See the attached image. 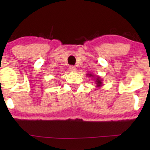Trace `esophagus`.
Here are the masks:
<instances>
[{"label":"esophagus","mask_w":150,"mask_h":150,"mask_svg":"<svg viewBox=\"0 0 150 150\" xmlns=\"http://www.w3.org/2000/svg\"><path fill=\"white\" fill-rule=\"evenodd\" d=\"M69 70L70 72H75L76 71V68L74 65H70L69 66Z\"/></svg>","instance_id":"1"}]
</instances>
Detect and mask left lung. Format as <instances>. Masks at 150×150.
I'll return each instance as SVG.
<instances>
[{
  "instance_id": "8db88e82",
  "label": "left lung",
  "mask_w": 150,
  "mask_h": 150,
  "mask_svg": "<svg viewBox=\"0 0 150 150\" xmlns=\"http://www.w3.org/2000/svg\"><path fill=\"white\" fill-rule=\"evenodd\" d=\"M89 76H93L92 75H91V74H89ZM96 84H97V87H100L102 85V83H101V80H100V78H99V77H97V79H96Z\"/></svg>"
}]
</instances>
